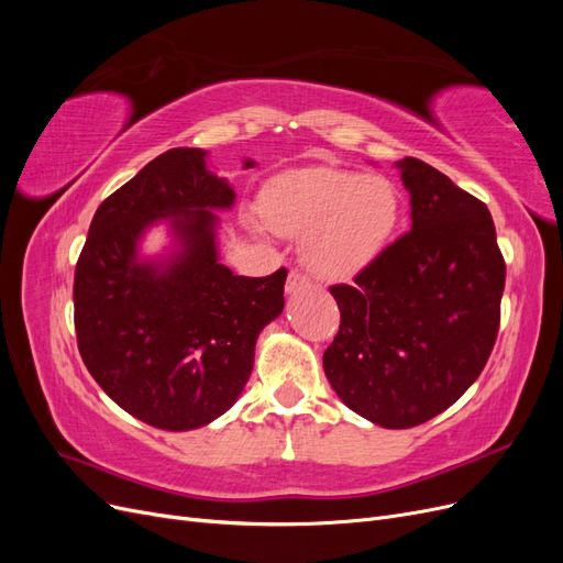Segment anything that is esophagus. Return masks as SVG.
Here are the masks:
<instances>
[{"instance_id": "1", "label": "esophagus", "mask_w": 563, "mask_h": 563, "mask_svg": "<svg viewBox=\"0 0 563 563\" xmlns=\"http://www.w3.org/2000/svg\"><path fill=\"white\" fill-rule=\"evenodd\" d=\"M308 286H310L308 279L298 275V272H291L286 279V294H296V291H300V288H308Z\"/></svg>"}]
</instances>
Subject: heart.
Listing matches in <instances>:
<instances>
[{"instance_id": "1", "label": "heart", "mask_w": 563, "mask_h": 563, "mask_svg": "<svg viewBox=\"0 0 563 563\" xmlns=\"http://www.w3.org/2000/svg\"><path fill=\"white\" fill-rule=\"evenodd\" d=\"M399 195L387 178L333 166L294 168L261 195L265 223L302 236V263L319 279H350L366 269L399 223Z\"/></svg>"}]
</instances>
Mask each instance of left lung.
Masks as SVG:
<instances>
[{"instance_id":"left-lung-1","label":"left lung","mask_w":563,"mask_h":563,"mask_svg":"<svg viewBox=\"0 0 563 563\" xmlns=\"http://www.w3.org/2000/svg\"><path fill=\"white\" fill-rule=\"evenodd\" d=\"M411 230L331 286L340 329L323 373L347 408L387 430L439 416L479 378L500 327L505 261L486 203L434 166L397 162Z\"/></svg>"}]
</instances>
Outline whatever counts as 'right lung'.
<instances>
[{
	"label": "right lung",
	"mask_w": 563,
	"mask_h": 563,
	"mask_svg": "<svg viewBox=\"0 0 563 563\" xmlns=\"http://www.w3.org/2000/svg\"><path fill=\"white\" fill-rule=\"evenodd\" d=\"M232 203L207 152L174 147L91 220L75 269L79 354L106 395L152 428L187 432L223 416L251 376L255 340L284 310V267L240 277L218 261L216 211ZM162 222L173 249L147 260L140 242Z\"/></svg>",
	"instance_id": "add662e5"
}]
</instances>
